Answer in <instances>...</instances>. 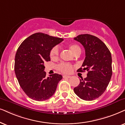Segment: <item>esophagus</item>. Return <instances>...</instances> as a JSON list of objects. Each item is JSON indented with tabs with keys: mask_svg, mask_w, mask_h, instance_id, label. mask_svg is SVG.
I'll list each match as a JSON object with an SVG mask.
<instances>
[{
	"mask_svg": "<svg viewBox=\"0 0 125 125\" xmlns=\"http://www.w3.org/2000/svg\"><path fill=\"white\" fill-rule=\"evenodd\" d=\"M63 78H70V75H63Z\"/></svg>",
	"mask_w": 125,
	"mask_h": 125,
	"instance_id": "obj_1",
	"label": "esophagus"
}]
</instances>
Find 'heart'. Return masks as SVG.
I'll use <instances>...</instances> for the list:
<instances>
[{"label": "heart", "instance_id": "heart-1", "mask_svg": "<svg viewBox=\"0 0 125 125\" xmlns=\"http://www.w3.org/2000/svg\"><path fill=\"white\" fill-rule=\"evenodd\" d=\"M69 50L74 53V55H77L80 53L81 52V49L80 47L77 44H69L67 46ZM59 56V50L57 46L53 47L51 49L50 52V56L51 59L54 60L58 59ZM58 70L63 73H70L73 71V66L69 63H61L57 66Z\"/></svg>", "mask_w": 125, "mask_h": 125}]
</instances>
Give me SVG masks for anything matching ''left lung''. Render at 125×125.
Wrapping results in <instances>:
<instances>
[{"label": "left lung", "instance_id": "8db88e82", "mask_svg": "<svg viewBox=\"0 0 125 125\" xmlns=\"http://www.w3.org/2000/svg\"><path fill=\"white\" fill-rule=\"evenodd\" d=\"M74 39L84 47L85 58L78 72L88 71L87 77L80 80L75 94L84 100H95L104 92L112 74V58L110 50L100 39L89 34H80Z\"/></svg>", "mask_w": 125, "mask_h": 125}]
</instances>
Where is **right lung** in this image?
I'll return each mask as SVG.
<instances>
[{
	"instance_id": "add662e5",
	"label": "right lung",
	"mask_w": 125,
	"mask_h": 125,
	"mask_svg": "<svg viewBox=\"0 0 125 125\" xmlns=\"http://www.w3.org/2000/svg\"><path fill=\"white\" fill-rule=\"evenodd\" d=\"M63 40L42 33H36L18 47L14 71L21 87L33 100L44 101L51 97L62 78L61 74L56 73L47 78L44 63L51 61L50 51Z\"/></svg>"
}]
</instances>
